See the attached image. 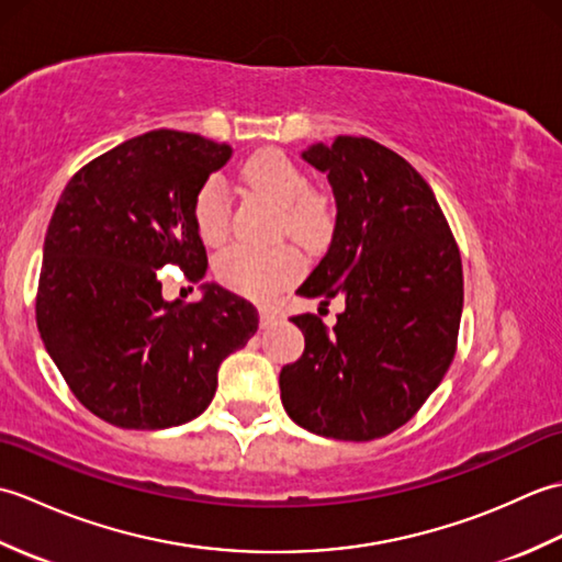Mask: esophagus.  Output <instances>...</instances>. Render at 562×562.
Returning <instances> with one entry per match:
<instances>
[{
	"label": "esophagus",
	"instance_id": "esophagus-1",
	"mask_svg": "<svg viewBox=\"0 0 562 562\" xmlns=\"http://www.w3.org/2000/svg\"><path fill=\"white\" fill-rule=\"evenodd\" d=\"M280 318H282V314L278 312V308H272V306L260 308V328H270V326L278 324Z\"/></svg>",
	"mask_w": 562,
	"mask_h": 562
}]
</instances>
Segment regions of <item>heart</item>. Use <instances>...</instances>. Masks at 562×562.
<instances>
[{"instance_id": "b5f03b06", "label": "heart", "mask_w": 562, "mask_h": 562, "mask_svg": "<svg viewBox=\"0 0 562 562\" xmlns=\"http://www.w3.org/2000/svg\"><path fill=\"white\" fill-rule=\"evenodd\" d=\"M241 176L250 190L280 207L282 229L294 241L314 246L326 236L330 226L326 200L308 190L306 173L288 154L260 149L248 157ZM229 193L224 181L220 176H210L193 198V224L202 241L207 246L224 244L229 236ZM300 270V256L292 248L256 250L238 246L217 260V278L226 288L258 302L272 300L296 280Z\"/></svg>"}]
</instances>
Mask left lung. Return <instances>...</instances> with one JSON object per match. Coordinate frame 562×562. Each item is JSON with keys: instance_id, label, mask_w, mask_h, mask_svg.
<instances>
[{"instance_id": "obj_1", "label": "left lung", "mask_w": 562, "mask_h": 562, "mask_svg": "<svg viewBox=\"0 0 562 562\" xmlns=\"http://www.w3.org/2000/svg\"><path fill=\"white\" fill-rule=\"evenodd\" d=\"M302 159L336 195V229L296 294L345 300L328 330L292 316L304 355L282 367V405L321 437L369 441L420 411L457 352L463 272L459 246L425 178L369 137L340 135Z\"/></svg>"}]
</instances>
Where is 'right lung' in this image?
<instances>
[{
	"label": "right lung",
	"mask_w": 562,
	"mask_h": 562,
	"mask_svg": "<svg viewBox=\"0 0 562 562\" xmlns=\"http://www.w3.org/2000/svg\"><path fill=\"white\" fill-rule=\"evenodd\" d=\"M232 159L229 145L151 130L79 169L43 244L35 321L83 408L123 429L193 420L217 391L226 355L258 330L256 306L220 284L166 302L157 272L207 274L193 198Z\"/></svg>",
	"instance_id": "obj_1"
}]
</instances>
